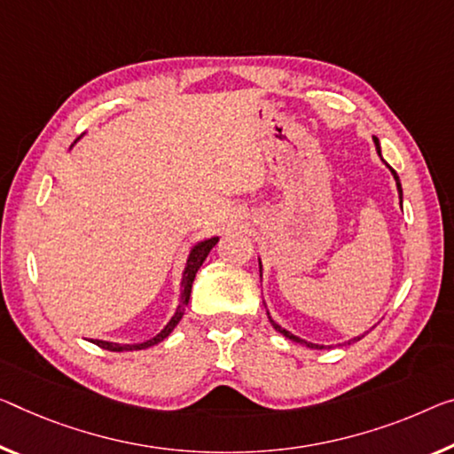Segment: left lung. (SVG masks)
I'll return each mask as SVG.
<instances>
[{
	"label": "left lung",
	"instance_id": "1",
	"mask_svg": "<svg viewBox=\"0 0 454 454\" xmlns=\"http://www.w3.org/2000/svg\"><path fill=\"white\" fill-rule=\"evenodd\" d=\"M373 142H375V150H378V154L381 156V148H380V139L373 136ZM387 168H389V170H392V174H394V178H395L397 194H400V205H402V184H400V178H397V174H395V170L392 168V166H387ZM260 278H262V262H260ZM268 318H270V323H271V326H274V329H276L278 333H282L286 339L294 340V343H300V345H306V347H310V348H323V345H315V343H309V340L300 339V337H296V334H292L290 331H286V329H282V326H280V325H278V323H276V320L270 317V312H268ZM361 337H364V334H361ZM361 337H355V339H351V340H348V343H353V340H359Z\"/></svg>",
	"mask_w": 454,
	"mask_h": 454
}]
</instances>
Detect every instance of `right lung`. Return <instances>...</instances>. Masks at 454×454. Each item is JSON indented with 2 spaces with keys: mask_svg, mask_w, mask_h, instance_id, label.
Listing matches in <instances>:
<instances>
[{
  "mask_svg": "<svg viewBox=\"0 0 454 454\" xmlns=\"http://www.w3.org/2000/svg\"><path fill=\"white\" fill-rule=\"evenodd\" d=\"M219 237H211V239H205V241H199L197 246L191 249V254H188V260H186V268L183 271V282H180V304L176 312H174V317L170 318V323L164 326L162 331H160L154 339L145 340V343H136V345H120V343H109V340H90V343L99 345L101 348H107V351H115V353H121V351H139V348H148L152 345H158L160 340H164L168 334L174 331V326L180 323V318L184 315V309L188 304V300H191V290H192V282H194V276H197L199 268L203 266V262L207 260L208 251H211L215 246H217Z\"/></svg>",
  "mask_w": 454,
  "mask_h": 454,
  "instance_id": "right-lung-1",
  "label": "right lung"
}]
</instances>
